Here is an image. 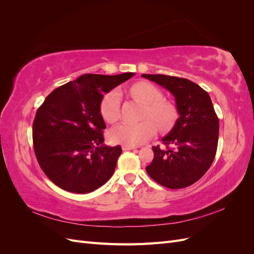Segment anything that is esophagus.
<instances>
[{"mask_svg":"<svg viewBox=\"0 0 254 254\" xmlns=\"http://www.w3.org/2000/svg\"><path fill=\"white\" fill-rule=\"evenodd\" d=\"M136 146H130V145H122V149L123 150H131L135 149Z\"/></svg>","mask_w":254,"mask_h":254,"instance_id":"obj_1","label":"esophagus"}]
</instances>
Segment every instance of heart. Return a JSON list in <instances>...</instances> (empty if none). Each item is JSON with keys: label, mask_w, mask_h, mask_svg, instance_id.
I'll return each instance as SVG.
<instances>
[{"label": "heart", "mask_w": 254, "mask_h": 254, "mask_svg": "<svg viewBox=\"0 0 254 254\" xmlns=\"http://www.w3.org/2000/svg\"><path fill=\"white\" fill-rule=\"evenodd\" d=\"M129 93L146 105L145 118L157 122L160 129L166 130L174 124L177 113L175 107L162 99L161 91L153 84L139 81L129 88ZM121 92L113 89L106 93L99 103V112L107 123H114L120 118ZM157 124L151 120L140 123L123 122L113 127L109 132L112 143L137 146L149 141L157 132Z\"/></svg>", "instance_id": "b5f03b06"}]
</instances>
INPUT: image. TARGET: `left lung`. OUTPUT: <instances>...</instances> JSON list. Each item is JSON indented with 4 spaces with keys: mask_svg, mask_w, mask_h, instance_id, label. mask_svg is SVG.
Instances as JSON below:
<instances>
[{
    "mask_svg": "<svg viewBox=\"0 0 254 254\" xmlns=\"http://www.w3.org/2000/svg\"><path fill=\"white\" fill-rule=\"evenodd\" d=\"M142 77L170 91L179 113L173 129L162 139L166 148L152 147L155 156L146 172L165 188L190 187L207 172L216 155L219 121L211 98L186 78L162 74H143Z\"/></svg>",
    "mask_w": 254,
    "mask_h": 254,
    "instance_id": "1",
    "label": "left lung"
}]
</instances>
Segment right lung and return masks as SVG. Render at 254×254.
<instances>
[{
  "label": "right lung",
  "instance_id": "add662e5",
  "mask_svg": "<svg viewBox=\"0 0 254 254\" xmlns=\"http://www.w3.org/2000/svg\"><path fill=\"white\" fill-rule=\"evenodd\" d=\"M133 75H81L54 90L38 108L35 153L44 174L60 189L87 194L111 178L122 148L103 144L106 124L99 103L104 93Z\"/></svg>",
  "mask_w": 254,
  "mask_h": 254
}]
</instances>
